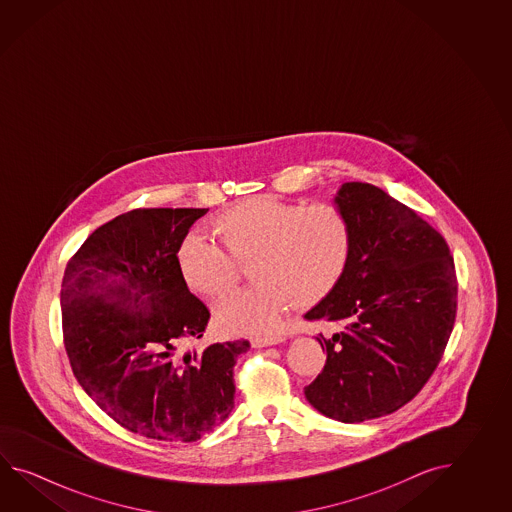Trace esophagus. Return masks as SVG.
<instances>
[{"mask_svg": "<svg viewBox=\"0 0 512 512\" xmlns=\"http://www.w3.org/2000/svg\"><path fill=\"white\" fill-rule=\"evenodd\" d=\"M285 337L282 335H274V337H254L251 338L252 348H267V346H274V344H282Z\"/></svg>", "mask_w": 512, "mask_h": 512, "instance_id": "obj_1", "label": "esophagus"}]
</instances>
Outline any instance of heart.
<instances>
[{
    "instance_id": "heart-1",
    "label": "heart",
    "mask_w": 512,
    "mask_h": 512,
    "mask_svg": "<svg viewBox=\"0 0 512 512\" xmlns=\"http://www.w3.org/2000/svg\"><path fill=\"white\" fill-rule=\"evenodd\" d=\"M223 250L205 236L186 234L175 251L181 280L192 293L219 298L236 278V263L251 260L254 282L216 307V324L230 335L280 331L289 305L324 300L348 269L353 229L333 203L283 201L256 196L238 201L212 221Z\"/></svg>"
}]
</instances>
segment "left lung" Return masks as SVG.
<instances>
[{
    "mask_svg": "<svg viewBox=\"0 0 512 512\" xmlns=\"http://www.w3.org/2000/svg\"><path fill=\"white\" fill-rule=\"evenodd\" d=\"M353 251L337 287L305 313L340 329L316 337L326 366L305 399L340 423H362L412 401L443 357L457 282L445 238L377 186L344 183Z\"/></svg>",
    "mask_w": 512,
    "mask_h": 512,
    "instance_id": "8db88e82",
    "label": "left lung"
}]
</instances>
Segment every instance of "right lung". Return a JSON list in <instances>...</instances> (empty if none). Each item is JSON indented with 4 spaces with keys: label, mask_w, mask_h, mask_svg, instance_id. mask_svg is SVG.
<instances>
[{
    "label": "right lung",
    "mask_w": 512,
    "mask_h": 512,
    "mask_svg": "<svg viewBox=\"0 0 512 512\" xmlns=\"http://www.w3.org/2000/svg\"><path fill=\"white\" fill-rule=\"evenodd\" d=\"M208 208H139L98 227L67 263L60 304L67 357L84 392L133 434L192 443L234 408L232 370L249 340L203 337L207 307L175 265Z\"/></svg>",
    "instance_id": "1"
}]
</instances>
